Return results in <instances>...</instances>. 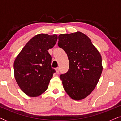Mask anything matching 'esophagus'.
Wrapping results in <instances>:
<instances>
[{"instance_id":"1","label":"esophagus","mask_w":121,"mask_h":121,"mask_svg":"<svg viewBox=\"0 0 121 121\" xmlns=\"http://www.w3.org/2000/svg\"><path fill=\"white\" fill-rule=\"evenodd\" d=\"M56 73H57V74H59V68H57L56 69Z\"/></svg>"}]
</instances>
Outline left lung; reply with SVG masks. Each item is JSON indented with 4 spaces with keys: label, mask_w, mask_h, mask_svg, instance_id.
I'll return each instance as SVG.
<instances>
[{
    "label": "left lung",
    "mask_w": 121,
    "mask_h": 121,
    "mask_svg": "<svg viewBox=\"0 0 121 121\" xmlns=\"http://www.w3.org/2000/svg\"><path fill=\"white\" fill-rule=\"evenodd\" d=\"M58 45L69 61V70L61 74L64 90L74 100H80L95 88L102 72L101 56L83 33L60 34Z\"/></svg>",
    "instance_id": "left-lung-1"
}]
</instances>
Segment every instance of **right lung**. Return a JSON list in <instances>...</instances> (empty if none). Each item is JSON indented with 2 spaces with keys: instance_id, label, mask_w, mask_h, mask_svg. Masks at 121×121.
<instances>
[{
  "instance_id": "1",
  "label": "right lung",
  "mask_w": 121,
  "mask_h": 121,
  "mask_svg": "<svg viewBox=\"0 0 121 121\" xmlns=\"http://www.w3.org/2000/svg\"><path fill=\"white\" fill-rule=\"evenodd\" d=\"M57 35L38 34L24 46L14 63V76L21 90L30 97L41 95L48 88L53 74L52 57L48 52L55 45Z\"/></svg>"
}]
</instances>
